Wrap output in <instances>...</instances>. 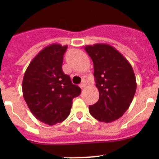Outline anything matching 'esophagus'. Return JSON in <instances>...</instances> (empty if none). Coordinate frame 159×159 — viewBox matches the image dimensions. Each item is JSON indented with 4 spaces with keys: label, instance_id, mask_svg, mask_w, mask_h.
Returning <instances> with one entry per match:
<instances>
[{
    "label": "esophagus",
    "instance_id": "1",
    "mask_svg": "<svg viewBox=\"0 0 159 159\" xmlns=\"http://www.w3.org/2000/svg\"><path fill=\"white\" fill-rule=\"evenodd\" d=\"M79 86H80V88H81V89H84V88H85V86H86V81H83L82 83H81Z\"/></svg>",
    "mask_w": 159,
    "mask_h": 159
}]
</instances>
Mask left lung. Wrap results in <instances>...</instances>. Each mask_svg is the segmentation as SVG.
<instances>
[{"instance_id":"left-lung-1","label":"left lung","mask_w":159,"mask_h":159,"mask_svg":"<svg viewBox=\"0 0 159 159\" xmlns=\"http://www.w3.org/2000/svg\"><path fill=\"white\" fill-rule=\"evenodd\" d=\"M94 65L99 99L89 106L95 119L109 123L121 118L135 94L136 79L132 67L115 48L107 44L84 47Z\"/></svg>"}]
</instances>
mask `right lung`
<instances>
[{
	"label": "right lung",
	"mask_w": 159,
	"mask_h": 159,
	"mask_svg": "<svg viewBox=\"0 0 159 159\" xmlns=\"http://www.w3.org/2000/svg\"><path fill=\"white\" fill-rule=\"evenodd\" d=\"M68 46L52 44L40 51L28 65L22 82L23 96L31 113L49 125L61 123L70 112L81 89L62 70Z\"/></svg>",
	"instance_id": "right-lung-1"
}]
</instances>
